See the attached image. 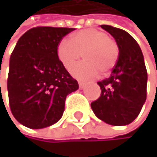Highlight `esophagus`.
Returning <instances> with one entry per match:
<instances>
[{"label": "esophagus", "instance_id": "1", "mask_svg": "<svg viewBox=\"0 0 157 157\" xmlns=\"http://www.w3.org/2000/svg\"><path fill=\"white\" fill-rule=\"evenodd\" d=\"M78 84H79V87L82 89V88H84V86H85V83L84 82H81V81H79L78 82Z\"/></svg>", "mask_w": 157, "mask_h": 157}]
</instances>
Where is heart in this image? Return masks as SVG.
I'll return each mask as SVG.
<instances>
[{
	"instance_id": "obj_1",
	"label": "heart",
	"mask_w": 157,
	"mask_h": 157,
	"mask_svg": "<svg viewBox=\"0 0 157 157\" xmlns=\"http://www.w3.org/2000/svg\"><path fill=\"white\" fill-rule=\"evenodd\" d=\"M86 59L71 70L79 79H91L101 73L109 72L119 58L116 40L101 30L87 28L76 32L71 40L63 38L57 47V56L64 67L70 70L82 56Z\"/></svg>"
}]
</instances>
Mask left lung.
<instances>
[{
  "label": "left lung",
  "mask_w": 157,
  "mask_h": 157,
  "mask_svg": "<svg viewBox=\"0 0 157 157\" xmlns=\"http://www.w3.org/2000/svg\"><path fill=\"white\" fill-rule=\"evenodd\" d=\"M119 46V58L109 78L98 82L101 96L91 102L94 114L108 124L131 123L140 114L147 96V70L141 49L124 30L101 25Z\"/></svg>",
  "instance_id": "1"
}]
</instances>
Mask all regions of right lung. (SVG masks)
<instances>
[{"label": "right lung", "mask_w": 157, "mask_h": 157, "mask_svg": "<svg viewBox=\"0 0 157 157\" xmlns=\"http://www.w3.org/2000/svg\"><path fill=\"white\" fill-rule=\"evenodd\" d=\"M74 28L38 26L28 30L12 52L7 78L14 118L31 129L57 122L68 94L79 87L58 58L57 47Z\"/></svg>", "instance_id": "right-lung-1"}]
</instances>
